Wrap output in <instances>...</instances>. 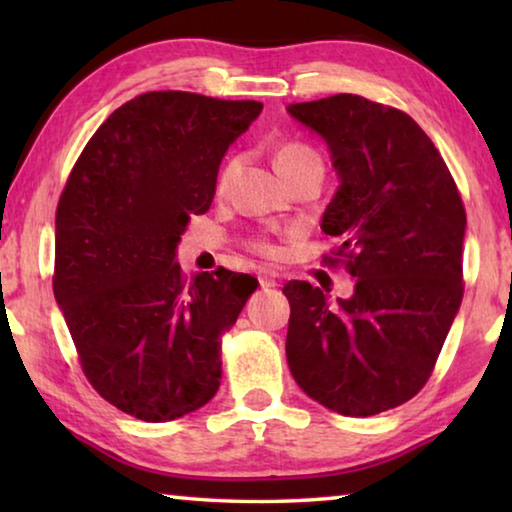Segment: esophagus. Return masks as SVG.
Listing matches in <instances>:
<instances>
[{
  "label": "esophagus",
  "instance_id": "1",
  "mask_svg": "<svg viewBox=\"0 0 512 512\" xmlns=\"http://www.w3.org/2000/svg\"><path fill=\"white\" fill-rule=\"evenodd\" d=\"M257 280H259V287H262V289H273V287H277L275 275L268 273V271H259V273H257Z\"/></svg>",
  "mask_w": 512,
  "mask_h": 512
}]
</instances>
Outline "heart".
I'll list each match as a JSON object with an SVG mask.
<instances>
[{"instance_id":"obj_1","label":"heart","mask_w":512,"mask_h":512,"mask_svg":"<svg viewBox=\"0 0 512 512\" xmlns=\"http://www.w3.org/2000/svg\"><path fill=\"white\" fill-rule=\"evenodd\" d=\"M235 167H237V160H228L223 164L219 171V178H216V192L223 194L225 189L230 187V180H232V176H235ZM275 167L282 173L284 180H291L296 173L305 171L309 167L323 169V160H320V155L307 144L284 142L277 146V151H275ZM250 248L264 257L277 255V248L268 239H253L250 241Z\"/></svg>"}]
</instances>
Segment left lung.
Here are the masks:
<instances>
[{
    "label": "left lung",
    "instance_id": "left-lung-1",
    "mask_svg": "<svg viewBox=\"0 0 512 512\" xmlns=\"http://www.w3.org/2000/svg\"><path fill=\"white\" fill-rule=\"evenodd\" d=\"M329 146L341 185L323 214L325 264L357 277L332 307L291 280L287 361L311 400L368 418L427 384L463 300L465 207L443 155L406 112L357 94L291 103Z\"/></svg>",
    "mask_w": 512,
    "mask_h": 512
}]
</instances>
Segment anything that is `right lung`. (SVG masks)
<instances>
[{"instance_id": "obj_1", "label": "right lung", "mask_w": 512, "mask_h": 512, "mask_svg": "<svg viewBox=\"0 0 512 512\" xmlns=\"http://www.w3.org/2000/svg\"><path fill=\"white\" fill-rule=\"evenodd\" d=\"M259 101L146 92L90 137L56 210L54 296L103 400L144 422L201 409L221 384V336L257 280H187L176 246L210 210L219 164Z\"/></svg>"}]
</instances>
